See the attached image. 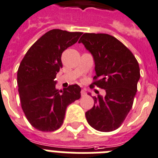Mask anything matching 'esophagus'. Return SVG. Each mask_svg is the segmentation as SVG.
Returning a JSON list of instances; mask_svg holds the SVG:
<instances>
[{"label":"esophagus","instance_id":"obj_1","mask_svg":"<svg viewBox=\"0 0 158 158\" xmlns=\"http://www.w3.org/2000/svg\"><path fill=\"white\" fill-rule=\"evenodd\" d=\"M81 94L82 97H84V96L86 95V91L85 89H82L81 91Z\"/></svg>","mask_w":158,"mask_h":158}]
</instances>
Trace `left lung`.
<instances>
[{"instance_id":"1","label":"left lung","mask_w":158,"mask_h":158,"mask_svg":"<svg viewBox=\"0 0 158 158\" xmlns=\"http://www.w3.org/2000/svg\"><path fill=\"white\" fill-rule=\"evenodd\" d=\"M78 42L94 57L96 75L91 86L106 93L105 97H93L94 105L85 113L86 120L98 131H114L133 106L140 79L139 64L131 51L111 35L84 33Z\"/></svg>"}]
</instances>
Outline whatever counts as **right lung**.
<instances>
[{"label": "right lung", "instance_id": "obj_1", "mask_svg": "<svg viewBox=\"0 0 158 158\" xmlns=\"http://www.w3.org/2000/svg\"><path fill=\"white\" fill-rule=\"evenodd\" d=\"M82 33L52 29L30 47L17 70L21 108L35 129L55 131L64 121L69 105L81 98V87L72 85L59 91L54 81L62 68L61 54Z\"/></svg>", "mask_w": 158, "mask_h": 158}]
</instances>
